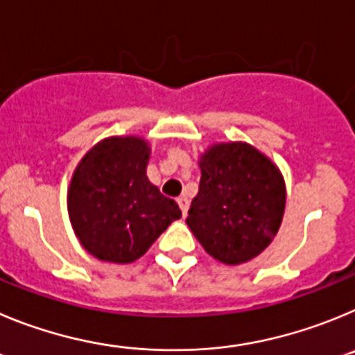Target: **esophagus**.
<instances>
[{
  "label": "esophagus",
  "mask_w": 355,
  "mask_h": 355,
  "mask_svg": "<svg viewBox=\"0 0 355 355\" xmlns=\"http://www.w3.org/2000/svg\"><path fill=\"white\" fill-rule=\"evenodd\" d=\"M177 203L182 210V216H187V210H189V200H187L185 196H180L177 200Z\"/></svg>",
  "instance_id": "obj_1"
}]
</instances>
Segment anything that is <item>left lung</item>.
<instances>
[{"label": "left lung", "instance_id": "8db88e82", "mask_svg": "<svg viewBox=\"0 0 355 355\" xmlns=\"http://www.w3.org/2000/svg\"><path fill=\"white\" fill-rule=\"evenodd\" d=\"M200 189L185 219L210 257L253 260L276 237L286 189L277 166L248 143H217L200 157Z\"/></svg>", "mask_w": 355, "mask_h": 355}]
</instances>
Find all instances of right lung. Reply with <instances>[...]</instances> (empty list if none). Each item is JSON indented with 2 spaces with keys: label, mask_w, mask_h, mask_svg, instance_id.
<instances>
[{
  "label": "right lung",
  "mask_w": 355,
  "mask_h": 355,
  "mask_svg": "<svg viewBox=\"0 0 355 355\" xmlns=\"http://www.w3.org/2000/svg\"><path fill=\"white\" fill-rule=\"evenodd\" d=\"M148 141L113 136L86 152L67 194L69 217L83 248L95 258L130 263L148 251L182 212L146 177Z\"/></svg>",
  "instance_id": "obj_1"
}]
</instances>
